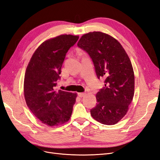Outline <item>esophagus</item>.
I'll use <instances>...</instances> for the list:
<instances>
[{"mask_svg": "<svg viewBox=\"0 0 160 160\" xmlns=\"http://www.w3.org/2000/svg\"><path fill=\"white\" fill-rule=\"evenodd\" d=\"M85 95H86L85 93H78V96L79 97V98H83V97H84Z\"/></svg>", "mask_w": 160, "mask_h": 160, "instance_id": "obj_1", "label": "esophagus"}]
</instances>
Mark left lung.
I'll list each match as a JSON object with an SVG mask.
<instances>
[{
    "mask_svg": "<svg viewBox=\"0 0 160 160\" xmlns=\"http://www.w3.org/2000/svg\"><path fill=\"white\" fill-rule=\"evenodd\" d=\"M77 46L91 57L98 78H105L91 116L104 125L117 123L127 113L134 95V72L127 52L118 40L100 31L85 34Z\"/></svg>",
    "mask_w": 160,
    "mask_h": 160,
    "instance_id": "obj_1",
    "label": "left lung"
}]
</instances>
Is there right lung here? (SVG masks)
I'll return each mask as SVG.
<instances>
[{
	"instance_id": "1",
	"label": "right lung",
	"mask_w": 160,
	"mask_h": 160,
	"mask_svg": "<svg viewBox=\"0 0 160 160\" xmlns=\"http://www.w3.org/2000/svg\"><path fill=\"white\" fill-rule=\"evenodd\" d=\"M79 36L61 35L38 46L27 65L24 96L31 112L48 126H58L69 120L76 93L56 91L66 53Z\"/></svg>"
}]
</instances>
